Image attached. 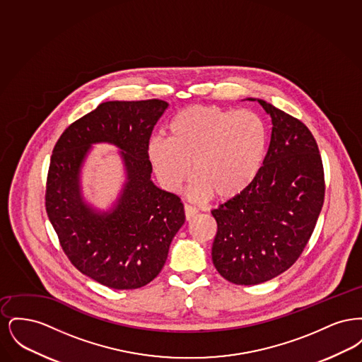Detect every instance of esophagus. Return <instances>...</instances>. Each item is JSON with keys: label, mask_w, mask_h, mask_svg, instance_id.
Wrapping results in <instances>:
<instances>
[{"label": "esophagus", "mask_w": 362, "mask_h": 362, "mask_svg": "<svg viewBox=\"0 0 362 362\" xmlns=\"http://www.w3.org/2000/svg\"><path fill=\"white\" fill-rule=\"evenodd\" d=\"M185 214H186V220L191 221L198 214V210L195 207L189 206V205H185Z\"/></svg>", "instance_id": "obj_1"}]
</instances>
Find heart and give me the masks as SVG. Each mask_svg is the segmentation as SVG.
<instances>
[{
  "instance_id": "heart-1",
  "label": "heart",
  "mask_w": 362,
  "mask_h": 362,
  "mask_svg": "<svg viewBox=\"0 0 362 362\" xmlns=\"http://www.w3.org/2000/svg\"><path fill=\"white\" fill-rule=\"evenodd\" d=\"M267 148L269 129L257 112L191 105L171 119L168 139L152 138L146 152L164 189L177 192L192 171V199L230 201L258 179Z\"/></svg>"
}]
</instances>
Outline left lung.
Returning a JSON list of instances; mask_svg holds the SVG:
<instances>
[{"mask_svg":"<svg viewBox=\"0 0 362 362\" xmlns=\"http://www.w3.org/2000/svg\"><path fill=\"white\" fill-rule=\"evenodd\" d=\"M263 168L240 197L211 210L217 235L211 259L236 285H258L286 272L310 240L325 201V173L308 127L273 104Z\"/></svg>","mask_w":362,"mask_h":362,"instance_id":"obj_1","label":"left lung"}]
</instances>
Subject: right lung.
I'll return each instance as SVG.
<instances>
[{"label":"right lung","mask_w":362,"mask_h":362,"mask_svg":"<svg viewBox=\"0 0 362 362\" xmlns=\"http://www.w3.org/2000/svg\"><path fill=\"white\" fill-rule=\"evenodd\" d=\"M164 100L105 102L71 123L52 151L46 210L70 262L111 289H138L161 272L185 224L180 198L157 187L148 158ZM96 143L120 149L125 182L116 202L99 211L86 202L81 170Z\"/></svg>","instance_id":"1"}]
</instances>
